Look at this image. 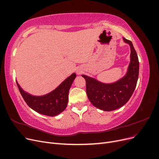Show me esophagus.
<instances>
[{"mask_svg":"<svg viewBox=\"0 0 159 159\" xmlns=\"http://www.w3.org/2000/svg\"><path fill=\"white\" fill-rule=\"evenodd\" d=\"M76 72H77V74H80L81 73V71L80 70H78L76 71Z\"/></svg>","mask_w":159,"mask_h":159,"instance_id":"34e87169","label":"esophagus"}]
</instances>
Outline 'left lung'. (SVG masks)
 I'll use <instances>...</instances> for the list:
<instances>
[{
  "mask_svg": "<svg viewBox=\"0 0 159 159\" xmlns=\"http://www.w3.org/2000/svg\"><path fill=\"white\" fill-rule=\"evenodd\" d=\"M130 46V63L122 78L113 83L105 84L88 75H82L86 81V93L93 106L105 111L117 109L125 104L136 88L139 77V62L132 42L123 38Z\"/></svg>",
  "mask_w": 159,
  "mask_h": 159,
  "instance_id": "obj_1",
  "label": "left lung"
}]
</instances>
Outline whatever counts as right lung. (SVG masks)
I'll list each match as a JSON object with an SVG mask.
<instances>
[{"mask_svg": "<svg viewBox=\"0 0 159 159\" xmlns=\"http://www.w3.org/2000/svg\"><path fill=\"white\" fill-rule=\"evenodd\" d=\"M75 77L76 74L73 73L55 89L41 96L26 92L16 81L19 91L28 106L38 113L54 117L64 111L66 108L68 103L69 90Z\"/></svg>", "mask_w": 159, "mask_h": 159, "instance_id": "obj_1", "label": "right lung"}]
</instances>
